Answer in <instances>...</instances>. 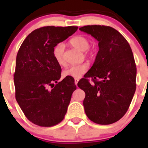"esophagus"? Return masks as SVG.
Masks as SVG:
<instances>
[{
  "mask_svg": "<svg viewBox=\"0 0 148 148\" xmlns=\"http://www.w3.org/2000/svg\"><path fill=\"white\" fill-rule=\"evenodd\" d=\"M79 82V79H74V83H75L76 86H77V83H78Z\"/></svg>",
  "mask_w": 148,
  "mask_h": 148,
  "instance_id": "esophagus-1",
  "label": "esophagus"
}]
</instances>
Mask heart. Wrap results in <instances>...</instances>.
I'll return each instance as SVG.
<instances>
[{"label": "heart", "mask_w": 148, "mask_h": 148, "mask_svg": "<svg viewBox=\"0 0 148 148\" xmlns=\"http://www.w3.org/2000/svg\"><path fill=\"white\" fill-rule=\"evenodd\" d=\"M70 44L81 51H84L86 56H92L95 53L93 49H90L89 41L86 37L84 36H76L70 39ZM64 45L62 43H59L54 47L53 50V56L58 64L62 66L64 64ZM88 65L86 64H80L71 65L67 67L63 71L64 77H71V78H79L88 70Z\"/></svg>", "instance_id": "b5f03b06"}]
</instances>
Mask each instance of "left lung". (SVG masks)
Masks as SVG:
<instances>
[{"mask_svg": "<svg viewBox=\"0 0 148 148\" xmlns=\"http://www.w3.org/2000/svg\"><path fill=\"white\" fill-rule=\"evenodd\" d=\"M79 30L99 41L93 65L77 84L85 92V113L97 124H112L127 112L136 89L132 49L123 36L110 26H85ZM88 78L94 84L91 85Z\"/></svg>", "mask_w": 148, "mask_h": 148, "instance_id": "1", "label": "left lung"}]
</instances>
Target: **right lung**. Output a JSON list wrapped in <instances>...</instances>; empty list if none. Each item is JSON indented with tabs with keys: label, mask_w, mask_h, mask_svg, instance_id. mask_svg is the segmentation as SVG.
Instances as JSON below:
<instances>
[{
	"label": "right lung",
	"mask_w": 148,
	"mask_h": 148,
	"mask_svg": "<svg viewBox=\"0 0 148 148\" xmlns=\"http://www.w3.org/2000/svg\"><path fill=\"white\" fill-rule=\"evenodd\" d=\"M77 26H45L34 30L23 41L16 56V99L25 116L35 125L51 127L64 118L73 92L71 77L61 78L60 65L54 59V47L77 31ZM51 86L54 88L49 90Z\"/></svg>",
	"instance_id": "add662e5"
}]
</instances>
